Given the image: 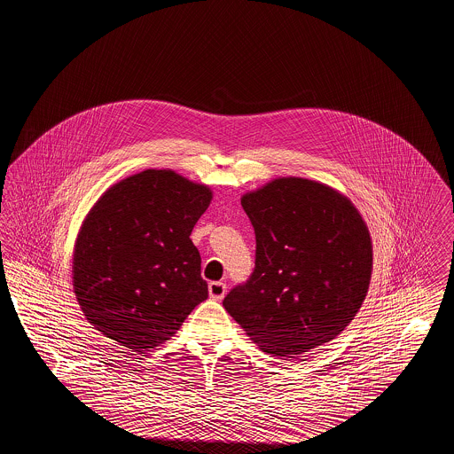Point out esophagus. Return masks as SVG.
I'll use <instances>...</instances> for the list:
<instances>
[{"mask_svg":"<svg viewBox=\"0 0 454 454\" xmlns=\"http://www.w3.org/2000/svg\"><path fill=\"white\" fill-rule=\"evenodd\" d=\"M226 294V284L224 282L215 281L209 284V296L213 300H223Z\"/></svg>","mask_w":454,"mask_h":454,"instance_id":"obj_1","label":"esophagus"}]
</instances>
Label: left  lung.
Here are the masks:
<instances>
[{"label": "left lung", "instance_id": "8db88e82", "mask_svg": "<svg viewBox=\"0 0 454 454\" xmlns=\"http://www.w3.org/2000/svg\"><path fill=\"white\" fill-rule=\"evenodd\" d=\"M255 269L223 300L260 348L296 359L335 339L366 298L372 247L352 202L306 178H276L241 197Z\"/></svg>", "mask_w": 454, "mask_h": 454}]
</instances>
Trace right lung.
Wrapping results in <instances>:
<instances>
[{"label": "right lung", "instance_id": "1", "mask_svg": "<svg viewBox=\"0 0 454 454\" xmlns=\"http://www.w3.org/2000/svg\"><path fill=\"white\" fill-rule=\"evenodd\" d=\"M211 197L172 170H145L97 200L76 238L73 286L98 332L145 354L207 300L191 233Z\"/></svg>", "mask_w": 454, "mask_h": 454}]
</instances>
